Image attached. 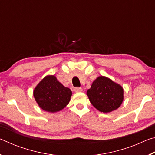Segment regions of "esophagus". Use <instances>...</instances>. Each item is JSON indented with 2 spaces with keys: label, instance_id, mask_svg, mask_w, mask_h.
Masks as SVG:
<instances>
[{
  "label": "esophagus",
  "instance_id": "obj_1",
  "mask_svg": "<svg viewBox=\"0 0 155 155\" xmlns=\"http://www.w3.org/2000/svg\"><path fill=\"white\" fill-rule=\"evenodd\" d=\"M83 90H82V88L81 87H75L74 88V91L75 92H81V91H82Z\"/></svg>",
  "mask_w": 155,
  "mask_h": 155
}]
</instances>
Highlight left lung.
<instances>
[{"label":"left lung","instance_id":"1","mask_svg":"<svg viewBox=\"0 0 155 155\" xmlns=\"http://www.w3.org/2000/svg\"><path fill=\"white\" fill-rule=\"evenodd\" d=\"M122 87L109 78L99 77L87 91L90 103L98 111L111 112L117 109L123 101Z\"/></svg>","mask_w":155,"mask_h":155}]
</instances>
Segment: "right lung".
Returning a JSON list of instances; mask_svg holds the SVG:
<instances>
[{
    "mask_svg": "<svg viewBox=\"0 0 155 155\" xmlns=\"http://www.w3.org/2000/svg\"><path fill=\"white\" fill-rule=\"evenodd\" d=\"M35 101L41 109L54 113L69 103L72 91L64 87L54 76H47L37 85L33 91Z\"/></svg>",
    "mask_w": 155,
    "mask_h": 155,
    "instance_id": "1",
    "label": "right lung"
}]
</instances>
